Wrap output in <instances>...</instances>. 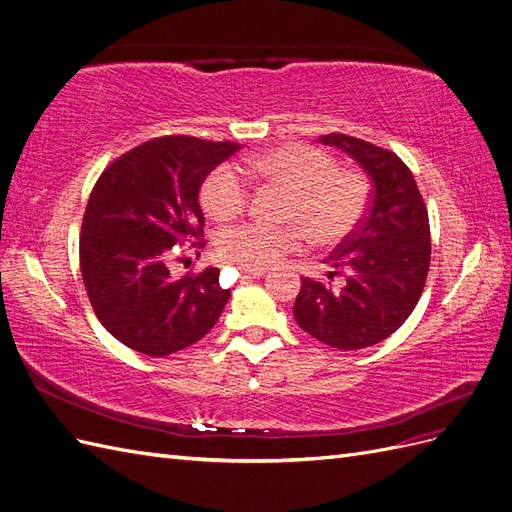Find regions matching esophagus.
Masks as SVG:
<instances>
[{
	"mask_svg": "<svg viewBox=\"0 0 512 512\" xmlns=\"http://www.w3.org/2000/svg\"><path fill=\"white\" fill-rule=\"evenodd\" d=\"M243 273H245V277H252V280H256V277H262V275H265V269L247 267V269H243Z\"/></svg>",
	"mask_w": 512,
	"mask_h": 512,
	"instance_id": "obj_1",
	"label": "esophagus"
}]
</instances>
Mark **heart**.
<instances>
[{
    "instance_id": "heart-1",
    "label": "heart",
    "mask_w": 512,
    "mask_h": 512,
    "mask_svg": "<svg viewBox=\"0 0 512 512\" xmlns=\"http://www.w3.org/2000/svg\"><path fill=\"white\" fill-rule=\"evenodd\" d=\"M250 175L290 190L284 220L267 226L243 222L220 228L215 235L218 256L241 269L269 267L286 254L299 252L305 232L316 245L344 241L359 226L367 209V181L354 170H337L327 151L303 143H288L243 158ZM250 188L239 168L215 166L200 185V203L218 222L235 220L245 209Z\"/></svg>"
}]
</instances>
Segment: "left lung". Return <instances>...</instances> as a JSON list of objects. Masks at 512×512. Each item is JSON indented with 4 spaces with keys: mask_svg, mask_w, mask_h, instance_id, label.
Here are the masks:
<instances>
[{
    "mask_svg": "<svg viewBox=\"0 0 512 512\" xmlns=\"http://www.w3.org/2000/svg\"><path fill=\"white\" fill-rule=\"evenodd\" d=\"M356 160L371 183L365 218L327 258L329 280H301L292 314L299 327L339 350L374 346L412 314L425 288L431 237L423 196L393 151L348 134L320 136Z\"/></svg>",
    "mask_w": 512,
    "mask_h": 512,
    "instance_id": "left-lung-1",
    "label": "left lung"
}]
</instances>
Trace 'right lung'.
Segmentation results:
<instances>
[{"instance_id":"add662e5","label":"right lung","mask_w":512,"mask_h":512,"mask_svg":"<svg viewBox=\"0 0 512 512\" xmlns=\"http://www.w3.org/2000/svg\"><path fill=\"white\" fill-rule=\"evenodd\" d=\"M237 143L162 136L130 149L91 190L81 226V273L102 327L121 344L166 356L196 344L230 297L220 269L170 275L183 243L203 247L198 190ZM200 256V252H198Z\"/></svg>"}]
</instances>
